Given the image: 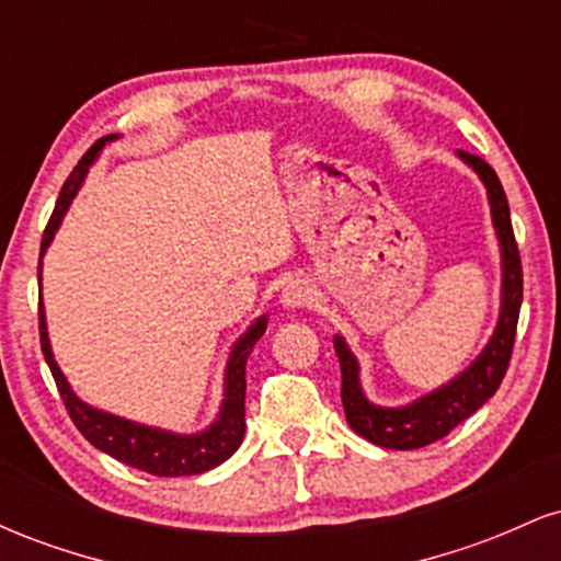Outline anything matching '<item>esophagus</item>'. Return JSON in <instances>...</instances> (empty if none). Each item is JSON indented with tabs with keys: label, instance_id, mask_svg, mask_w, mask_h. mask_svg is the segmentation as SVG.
<instances>
[{
	"label": "esophagus",
	"instance_id": "obj_1",
	"mask_svg": "<svg viewBox=\"0 0 561 561\" xmlns=\"http://www.w3.org/2000/svg\"><path fill=\"white\" fill-rule=\"evenodd\" d=\"M313 300H317V289L306 279L287 282L285 289H282V306L285 308H308Z\"/></svg>",
	"mask_w": 561,
	"mask_h": 561
}]
</instances>
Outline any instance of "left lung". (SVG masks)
<instances>
[{"instance_id": "obj_1", "label": "left lung", "mask_w": 561, "mask_h": 561, "mask_svg": "<svg viewBox=\"0 0 561 561\" xmlns=\"http://www.w3.org/2000/svg\"><path fill=\"white\" fill-rule=\"evenodd\" d=\"M456 156L478 173L480 182L485 184L488 203H491L493 229L501 248L499 321H495V330L488 345L482 347L480 356L461 375H456L437 390L405 405L371 403L362 388V369H358L356 356H353L345 340L334 334V353H337L340 371H343L340 396H343L345 420L353 433L382 448L411 450L446 437L456 424L472 416L499 390L501 379L508 369V358H512L514 332H517L519 306H523V263H519V250L517 242H514L504 186H501L495 171L482 158L469 156L465 150H459Z\"/></svg>"}]
</instances>
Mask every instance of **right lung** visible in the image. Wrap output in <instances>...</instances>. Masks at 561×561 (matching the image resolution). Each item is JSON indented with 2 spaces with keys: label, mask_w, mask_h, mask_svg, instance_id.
Returning a JSON list of instances; mask_svg holds the SVG:
<instances>
[{
  "label": "right lung",
  "mask_w": 561,
  "mask_h": 561,
  "mask_svg": "<svg viewBox=\"0 0 561 561\" xmlns=\"http://www.w3.org/2000/svg\"><path fill=\"white\" fill-rule=\"evenodd\" d=\"M118 139V134H107V137L96 139L89 152L79 160L73 173L68 176V182L62 184L60 197L49 218L47 229L42 237V259L47 253V248L55 240V231L60 229L62 218H66L70 203H73L76 192L87 179L89 169L102 152V147L107 141ZM38 276H42V263H38ZM268 317H259L253 324L244 330V334L231 345L227 369H224V401L218 409V416L199 433L184 435V433H171V430L150 427V424L124 420V416H115L111 411L94 409V405L83 403L76 396L73 388L68 385L66 375L60 371V366L55 362L53 345H49V332H47V317H44V302H38V334H42V353L47 358L49 371H53L57 390H60L62 403H66L70 420H73L79 433L92 443L94 448L105 450L113 459L124 461V465L141 469L147 474H158V478H184V474H203L208 469L229 459L237 448H240L244 437V364H248L250 351L259 343L266 332Z\"/></svg>",
  "instance_id": "add662e5"
}]
</instances>
